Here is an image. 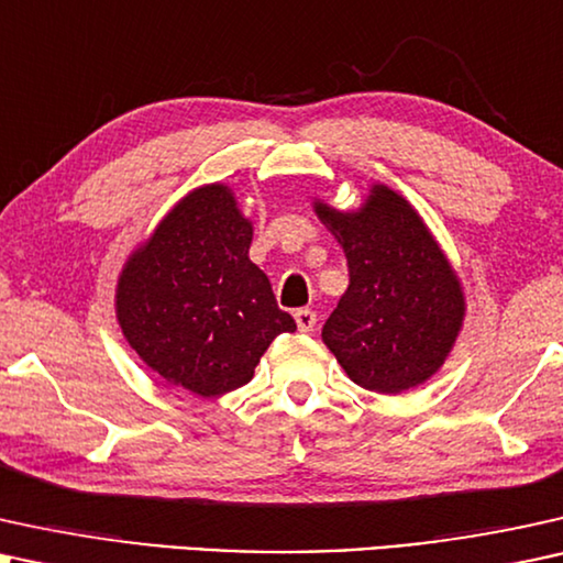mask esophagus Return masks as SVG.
I'll return each mask as SVG.
<instances>
[{"instance_id":"1","label":"esophagus","mask_w":563,"mask_h":563,"mask_svg":"<svg viewBox=\"0 0 563 563\" xmlns=\"http://www.w3.org/2000/svg\"><path fill=\"white\" fill-rule=\"evenodd\" d=\"M294 317H296L298 332H311V329L317 327V313H313L311 309H298Z\"/></svg>"}]
</instances>
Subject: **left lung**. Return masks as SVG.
Listing matches in <instances>:
<instances>
[{"instance_id": "8db88e82", "label": "left lung", "mask_w": 563, "mask_h": 563, "mask_svg": "<svg viewBox=\"0 0 563 563\" xmlns=\"http://www.w3.org/2000/svg\"><path fill=\"white\" fill-rule=\"evenodd\" d=\"M313 213L340 242L350 286L321 340L352 384L404 394L445 365L466 319V294L415 206L373 183L355 211L313 198Z\"/></svg>"}]
</instances>
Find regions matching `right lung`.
<instances>
[{"instance_id":"add662e5","label":"right lung","mask_w":563,"mask_h":563,"mask_svg":"<svg viewBox=\"0 0 563 563\" xmlns=\"http://www.w3.org/2000/svg\"><path fill=\"white\" fill-rule=\"evenodd\" d=\"M252 234L229 185H200L120 267L115 317L125 342L148 371L200 399L250 384L269 342L296 329L250 260Z\"/></svg>"}]
</instances>
